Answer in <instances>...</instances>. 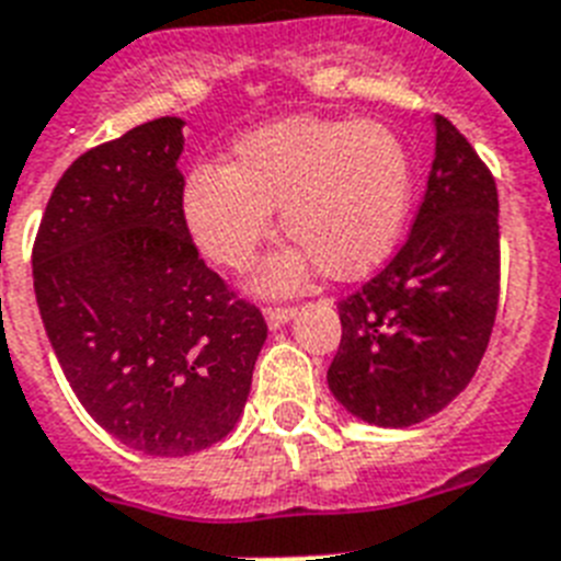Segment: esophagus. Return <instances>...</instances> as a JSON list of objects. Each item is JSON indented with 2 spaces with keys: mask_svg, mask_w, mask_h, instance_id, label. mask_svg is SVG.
<instances>
[{
  "mask_svg": "<svg viewBox=\"0 0 561 561\" xmlns=\"http://www.w3.org/2000/svg\"><path fill=\"white\" fill-rule=\"evenodd\" d=\"M294 317H296V308H267L265 311V320L271 331H279V328L288 325Z\"/></svg>",
  "mask_w": 561,
  "mask_h": 561,
  "instance_id": "1",
  "label": "esophagus"
}]
</instances>
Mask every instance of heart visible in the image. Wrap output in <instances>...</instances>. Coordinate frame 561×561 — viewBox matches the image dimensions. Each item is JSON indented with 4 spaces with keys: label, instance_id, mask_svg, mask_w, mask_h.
<instances>
[{
    "label": "heart",
    "instance_id": "b5f03b06",
    "mask_svg": "<svg viewBox=\"0 0 561 561\" xmlns=\"http://www.w3.org/2000/svg\"><path fill=\"white\" fill-rule=\"evenodd\" d=\"M412 190V158L389 123L294 115L241 135L227 167H195L181 218L204 256L244 267L279 209L296 248L267 259L253 288L294 294L317 265L331 279L375 271L403 233Z\"/></svg>",
    "mask_w": 561,
    "mask_h": 561
}]
</instances>
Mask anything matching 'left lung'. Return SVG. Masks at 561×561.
<instances>
[{
	"label": "left lung",
	"mask_w": 561,
	"mask_h": 561,
	"mask_svg": "<svg viewBox=\"0 0 561 561\" xmlns=\"http://www.w3.org/2000/svg\"><path fill=\"white\" fill-rule=\"evenodd\" d=\"M435 161L412 233L375 279L340 302L328 389L354 417L407 430L476 375L499 308V193L476 149L432 117Z\"/></svg>",
	"instance_id": "obj_1"
}]
</instances>
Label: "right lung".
Instances as JSON below:
<instances>
[{
	"mask_svg": "<svg viewBox=\"0 0 561 561\" xmlns=\"http://www.w3.org/2000/svg\"><path fill=\"white\" fill-rule=\"evenodd\" d=\"M184 121L80 154L34 241V294L62 375L129 449L184 458L239 423L267 340L259 308L198 259L181 218Z\"/></svg>",
	"mask_w": 561,
	"mask_h": 561,
	"instance_id": "right-lung-1",
	"label": "right lung"
}]
</instances>
